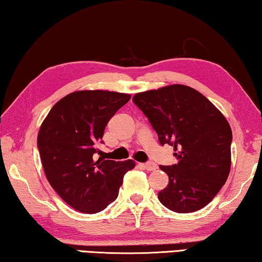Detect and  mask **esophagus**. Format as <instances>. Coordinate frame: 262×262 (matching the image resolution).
Instances as JSON below:
<instances>
[{"instance_id": "34e87169", "label": "esophagus", "mask_w": 262, "mask_h": 262, "mask_svg": "<svg viewBox=\"0 0 262 262\" xmlns=\"http://www.w3.org/2000/svg\"><path fill=\"white\" fill-rule=\"evenodd\" d=\"M144 168L147 169V170H156L157 169V165L154 164V162L148 161L146 164H144Z\"/></svg>"}]
</instances>
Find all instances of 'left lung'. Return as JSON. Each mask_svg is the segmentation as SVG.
<instances>
[{
	"label": "left lung",
	"instance_id": "1",
	"mask_svg": "<svg viewBox=\"0 0 262 262\" xmlns=\"http://www.w3.org/2000/svg\"><path fill=\"white\" fill-rule=\"evenodd\" d=\"M161 145L174 147L178 164L160 166L169 182L158 194L167 209L194 212L212 201L228 180L232 131L207 97L183 84L136 94Z\"/></svg>",
	"mask_w": 262,
	"mask_h": 262
}]
</instances>
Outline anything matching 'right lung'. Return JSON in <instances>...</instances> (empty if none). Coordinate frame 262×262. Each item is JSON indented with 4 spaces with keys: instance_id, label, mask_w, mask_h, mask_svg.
<instances>
[{
    "instance_id": "obj_1",
    "label": "right lung",
    "mask_w": 262,
    "mask_h": 262,
    "mask_svg": "<svg viewBox=\"0 0 262 262\" xmlns=\"http://www.w3.org/2000/svg\"><path fill=\"white\" fill-rule=\"evenodd\" d=\"M130 95L105 91L68 94L50 110L37 145L47 180L73 209L83 213L104 210L117 199L119 187L135 161L96 159L97 144L110 118Z\"/></svg>"
}]
</instances>
